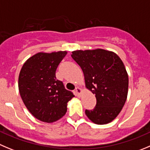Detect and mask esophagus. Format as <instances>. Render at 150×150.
Wrapping results in <instances>:
<instances>
[{"label":"esophagus","mask_w":150,"mask_h":150,"mask_svg":"<svg viewBox=\"0 0 150 150\" xmlns=\"http://www.w3.org/2000/svg\"><path fill=\"white\" fill-rule=\"evenodd\" d=\"M82 92V89H81L80 87H76L75 88V93L77 94V96H80V95H81V93Z\"/></svg>","instance_id":"1"}]
</instances>
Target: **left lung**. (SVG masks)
<instances>
[{
    "mask_svg": "<svg viewBox=\"0 0 150 150\" xmlns=\"http://www.w3.org/2000/svg\"><path fill=\"white\" fill-rule=\"evenodd\" d=\"M72 58L83 72L85 86L95 94L94 110L85 113L96 124L110 123L118 115L128 94L129 78L119 56L103 49L75 50Z\"/></svg>",
    "mask_w": 150,
    "mask_h": 150,
    "instance_id": "1",
    "label": "left lung"
}]
</instances>
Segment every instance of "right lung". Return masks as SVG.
<instances>
[{"mask_svg":"<svg viewBox=\"0 0 150 150\" xmlns=\"http://www.w3.org/2000/svg\"><path fill=\"white\" fill-rule=\"evenodd\" d=\"M67 51L40 52L27 59L18 77V89L23 103L37 119L57 121L66 114L74 95L57 80L55 72Z\"/></svg>","mask_w":150,"mask_h":150,"instance_id":"obj_1","label":"right lung"}]
</instances>
